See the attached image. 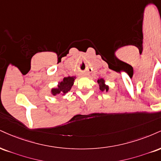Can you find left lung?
Segmentation results:
<instances>
[{"label": "left lung", "mask_w": 161, "mask_h": 161, "mask_svg": "<svg viewBox=\"0 0 161 161\" xmlns=\"http://www.w3.org/2000/svg\"><path fill=\"white\" fill-rule=\"evenodd\" d=\"M97 82H98V84H99V88H100V92H107L108 91H109V86H107V85L106 84L105 79H103V78H99L97 80Z\"/></svg>", "instance_id": "8db88e82"}]
</instances>
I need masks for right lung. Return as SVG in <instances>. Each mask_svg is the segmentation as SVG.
I'll return each instance as SVG.
<instances>
[{"mask_svg": "<svg viewBox=\"0 0 161 161\" xmlns=\"http://www.w3.org/2000/svg\"><path fill=\"white\" fill-rule=\"evenodd\" d=\"M76 77L75 76H67L64 77L61 82L58 83V86L55 88H52L51 89L52 95L58 96L62 95L64 96L68 93L70 89L72 88V86L74 84V81Z\"/></svg>", "mask_w": 161, "mask_h": 161, "instance_id": "1", "label": "right lung"}]
</instances>
